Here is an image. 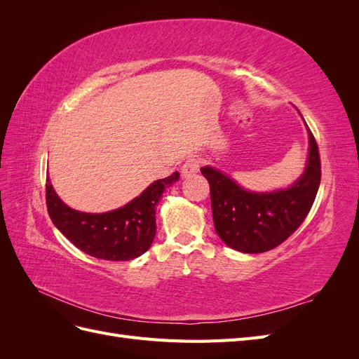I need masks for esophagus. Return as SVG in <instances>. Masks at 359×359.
I'll return each instance as SVG.
<instances>
[{"label": "esophagus", "instance_id": "obj_1", "mask_svg": "<svg viewBox=\"0 0 359 359\" xmlns=\"http://www.w3.org/2000/svg\"><path fill=\"white\" fill-rule=\"evenodd\" d=\"M201 163L202 160L198 158V157H190L186 160V163L181 166V173L182 177H193L196 175V173L199 172L201 169Z\"/></svg>", "mask_w": 359, "mask_h": 359}]
</instances>
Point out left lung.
<instances>
[{"label":"left lung","mask_w":359,"mask_h":359,"mask_svg":"<svg viewBox=\"0 0 359 359\" xmlns=\"http://www.w3.org/2000/svg\"><path fill=\"white\" fill-rule=\"evenodd\" d=\"M309 140L307 168L286 190L247 191L220 170L201 169L210 182L215 232L226 245L243 253H264L286 241L306 220L322 173L319 148L310 130Z\"/></svg>","instance_id":"obj_1"}]
</instances>
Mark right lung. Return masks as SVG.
<instances>
[{
	"mask_svg": "<svg viewBox=\"0 0 359 359\" xmlns=\"http://www.w3.org/2000/svg\"><path fill=\"white\" fill-rule=\"evenodd\" d=\"M180 173L154 181L140 196L121 208L88 214L72 210L46 180V206L57 229L83 253L104 260H132L144 255L156 236V206Z\"/></svg>",
	"mask_w": 359,
	"mask_h": 359,
	"instance_id": "right-lung-1",
	"label": "right lung"
}]
</instances>
